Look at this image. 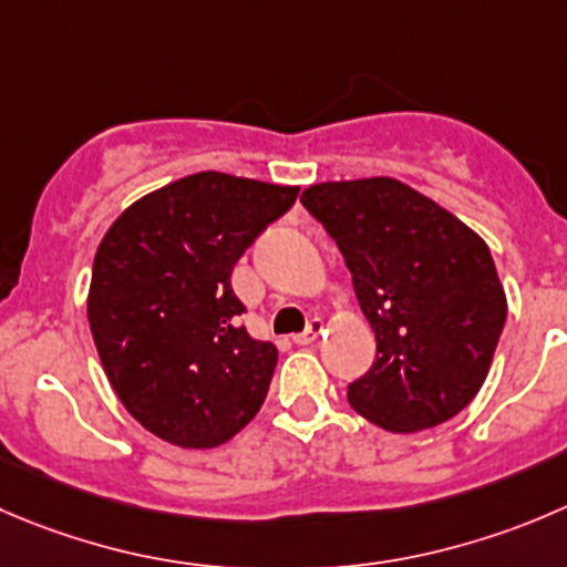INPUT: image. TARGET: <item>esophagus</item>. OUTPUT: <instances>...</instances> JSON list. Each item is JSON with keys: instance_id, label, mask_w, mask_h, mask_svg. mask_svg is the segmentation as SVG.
Returning <instances> with one entry per match:
<instances>
[{"instance_id": "34e87169", "label": "esophagus", "mask_w": 567, "mask_h": 567, "mask_svg": "<svg viewBox=\"0 0 567 567\" xmlns=\"http://www.w3.org/2000/svg\"><path fill=\"white\" fill-rule=\"evenodd\" d=\"M321 332H323V321H321V318H312V321L307 323L305 332L293 334V343H299V346H310L312 340H316L318 334H321Z\"/></svg>"}]
</instances>
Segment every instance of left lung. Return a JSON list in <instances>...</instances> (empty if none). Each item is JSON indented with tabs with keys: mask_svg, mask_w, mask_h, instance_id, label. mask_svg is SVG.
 <instances>
[{
	"mask_svg": "<svg viewBox=\"0 0 567 567\" xmlns=\"http://www.w3.org/2000/svg\"><path fill=\"white\" fill-rule=\"evenodd\" d=\"M301 205L351 271L377 360L349 404L388 432H421L480 393L507 296L485 240L430 196L390 177L310 185Z\"/></svg>",
	"mask_w": 567,
	"mask_h": 567,
	"instance_id": "1",
	"label": "left lung"
}]
</instances>
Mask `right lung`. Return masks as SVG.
Returning a JSON list of instances; mask_svg holds the SVG:
<instances>
[{
    "label": "right lung",
    "mask_w": 567,
    "mask_h": 567,
    "mask_svg": "<svg viewBox=\"0 0 567 567\" xmlns=\"http://www.w3.org/2000/svg\"><path fill=\"white\" fill-rule=\"evenodd\" d=\"M296 194L199 172L137 199L104 233L87 323L115 395L161 441L216 449L260 412L277 346L240 327L229 277Z\"/></svg>",
    "instance_id": "1"
}]
</instances>
